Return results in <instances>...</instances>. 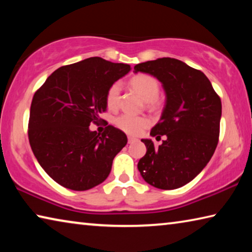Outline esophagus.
I'll list each match as a JSON object with an SVG mask.
<instances>
[{
    "label": "esophagus",
    "instance_id": "34e87169",
    "mask_svg": "<svg viewBox=\"0 0 252 252\" xmlns=\"http://www.w3.org/2000/svg\"><path fill=\"white\" fill-rule=\"evenodd\" d=\"M135 141H138V139L133 138V136H129V138H127V142H129V143H133Z\"/></svg>",
    "mask_w": 252,
    "mask_h": 252
}]
</instances>
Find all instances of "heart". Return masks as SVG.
Here are the masks:
<instances>
[{"label": "heart", "mask_w": 252, "mask_h": 252, "mask_svg": "<svg viewBox=\"0 0 252 252\" xmlns=\"http://www.w3.org/2000/svg\"><path fill=\"white\" fill-rule=\"evenodd\" d=\"M131 88L150 104H155L160 93V84L156 78L148 74L135 75L130 81ZM121 85L119 82L113 83L106 92V105L110 109H116L120 102ZM116 126L123 132L129 134H139L149 126V120L144 117H134L131 114H121L116 121Z\"/></svg>", "instance_id": "b5f03b06"}]
</instances>
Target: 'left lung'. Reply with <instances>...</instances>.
<instances>
[{
  "mask_svg": "<svg viewBox=\"0 0 252 252\" xmlns=\"http://www.w3.org/2000/svg\"><path fill=\"white\" fill-rule=\"evenodd\" d=\"M134 72L155 76L164 89L165 105L151 136L142 139L147 153L138 163L144 181L163 190L189 183L210 161L218 144L221 100L201 71L177 59L161 58L139 63Z\"/></svg>",
  "mask_w": 252,
  "mask_h": 252,
  "instance_id": "1",
  "label": "left lung"
}]
</instances>
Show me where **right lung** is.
Listing matches in <instances>:
<instances>
[{"mask_svg":"<svg viewBox=\"0 0 252 252\" xmlns=\"http://www.w3.org/2000/svg\"><path fill=\"white\" fill-rule=\"evenodd\" d=\"M131 66L94 57L59 67L34 93L29 141L37 162L55 182L84 191L103 182L114 157L127 142L112 126L100 135L90 125L102 121L106 92Z\"/></svg>","mask_w":252,"mask_h":252,"instance_id":"right-lung-1","label":"right lung"}]
</instances>
